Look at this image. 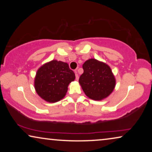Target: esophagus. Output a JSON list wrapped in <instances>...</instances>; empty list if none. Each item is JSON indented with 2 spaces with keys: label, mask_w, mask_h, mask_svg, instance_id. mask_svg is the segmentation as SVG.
I'll return each instance as SVG.
<instances>
[{
  "label": "esophagus",
  "mask_w": 152,
  "mask_h": 152,
  "mask_svg": "<svg viewBox=\"0 0 152 152\" xmlns=\"http://www.w3.org/2000/svg\"><path fill=\"white\" fill-rule=\"evenodd\" d=\"M75 78H76V80H79V75H78V74H77V70H75Z\"/></svg>",
  "instance_id": "34e87169"
}]
</instances>
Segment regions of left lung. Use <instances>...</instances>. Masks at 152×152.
Masks as SVG:
<instances>
[{
    "mask_svg": "<svg viewBox=\"0 0 152 152\" xmlns=\"http://www.w3.org/2000/svg\"><path fill=\"white\" fill-rule=\"evenodd\" d=\"M84 72L79 82L87 96L94 100H101L109 96L115 86V80L107 64L95 59L84 62Z\"/></svg>",
    "mask_w": 152,
    "mask_h": 152,
    "instance_id": "left-lung-1",
    "label": "left lung"
}]
</instances>
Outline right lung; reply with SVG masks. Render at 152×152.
I'll use <instances>...</instances> for the list:
<instances>
[{"instance_id": "1", "label": "right lung", "mask_w": 152, "mask_h": 152, "mask_svg": "<svg viewBox=\"0 0 152 152\" xmlns=\"http://www.w3.org/2000/svg\"><path fill=\"white\" fill-rule=\"evenodd\" d=\"M75 78L67 63L53 60L38 70L34 86L39 96L49 102L59 101L66 95L68 86Z\"/></svg>"}]
</instances>
